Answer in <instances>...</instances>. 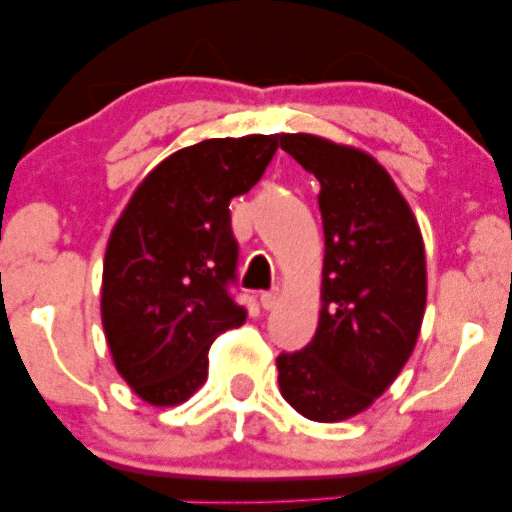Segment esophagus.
I'll return each instance as SVG.
<instances>
[{"instance_id":"1","label":"esophagus","mask_w":512,"mask_h":512,"mask_svg":"<svg viewBox=\"0 0 512 512\" xmlns=\"http://www.w3.org/2000/svg\"><path fill=\"white\" fill-rule=\"evenodd\" d=\"M276 301H279V293H276V291L260 293V305H262L264 310H272L274 305H276Z\"/></svg>"}]
</instances>
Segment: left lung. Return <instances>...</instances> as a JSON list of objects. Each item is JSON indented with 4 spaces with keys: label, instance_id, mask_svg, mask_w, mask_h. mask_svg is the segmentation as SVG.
Here are the masks:
<instances>
[{
    "label": "left lung",
    "instance_id": "1",
    "mask_svg": "<svg viewBox=\"0 0 512 512\" xmlns=\"http://www.w3.org/2000/svg\"><path fill=\"white\" fill-rule=\"evenodd\" d=\"M281 149L320 182L325 267L313 342L279 354L281 395L305 419L361 414L409 361L426 308L419 223L387 170L315 134H281Z\"/></svg>",
    "mask_w": 512,
    "mask_h": 512
}]
</instances>
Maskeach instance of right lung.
Listing matches in <instances>:
<instances>
[{"label": "right lung", "mask_w": 512, "mask_h": 512, "mask_svg": "<svg viewBox=\"0 0 512 512\" xmlns=\"http://www.w3.org/2000/svg\"><path fill=\"white\" fill-rule=\"evenodd\" d=\"M279 134L207 139L146 175L110 233L101 315L115 368L144 402L173 407L207 380L209 346L240 327L233 197L257 185Z\"/></svg>", "instance_id": "right-lung-1"}]
</instances>
